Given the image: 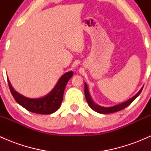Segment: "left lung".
Listing matches in <instances>:
<instances>
[{
	"label": "left lung",
	"mask_w": 151,
	"mask_h": 151,
	"mask_svg": "<svg viewBox=\"0 0 151 151\" xmlns=\"http://www.w3.org/2000/svg\"><path fill=\"white\" fill-rule=\"evenodd\" d=\"M143 87L139 90V92L133 96L132 98H131L130 99H129L128 101H125V102L121 103V104L115 105V106H109V107H104V106H101L99 105L96 104L93 99H91V95L89 93V91H88V85H87L86 83H85V99L87 100V102H88V105L91 106V109H93L94 111H96V112H99V113H101V114H108V113H112V112H118V111L122 110V109L126 108V106H129L138 96L140 94V93L142 92V90Z\"/></svg>",
	"instance_id": "1"
}]
</instances>
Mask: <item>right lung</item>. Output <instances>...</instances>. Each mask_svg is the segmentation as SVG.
Here are the masks:
<instances>
[{"label": "right lung", "instance_id": "1", "mask_svg": "<svg viewBox=\"0 0 151 151\" xmlns=\"http://www.w3.org/2000/svg\"><path fill=\"white\" fill-rule=\"evenodd\" d=\"M73 71L65 73L59 79L55 88L45 96L39 99H30L23 96L14 91L8 79L11 93L15 101L27 110L37 114L49 115L57 111L63 101V93L68 80L72 77Z\"/></svg>", "mask_w": 151, "mask_h": 151}]
</instances>
